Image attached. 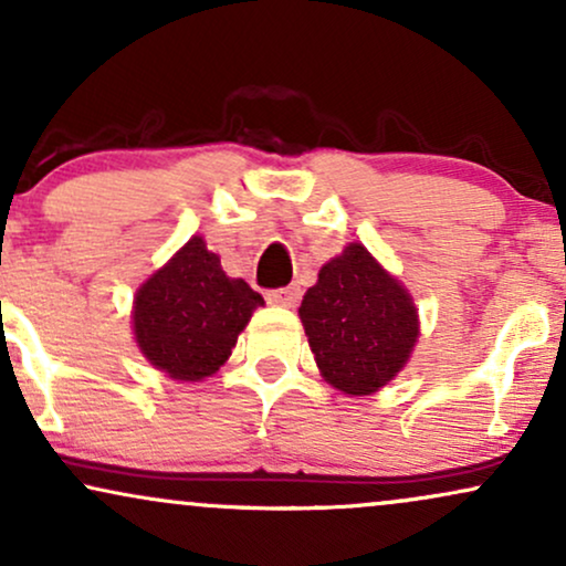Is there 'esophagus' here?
Returning a JSON list of instances; mask_svg holds the SVG:
<instances>
[{
    "label": "esophagus",
    "instance_id": "obj_1",
    "mask_svg": "<svg viewBox=\"0 0 566 566\" xmlns=\"http://www.w3.org/2000/svg\"><path fill=\"white\" fill-rule=\"evenodd\" d=\"M265 301L274 305H284V308H292V305L301 301V287H297V284H290V287L271 290L269 295H265Z\"/></svg>",
    "mask_w": 566,
    "mask_h": 566
}]
</instances>
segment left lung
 <instances>
[{"label": "left lung", "instance_id": "left-lung-1", "mask_svg": "<svg viewBox=\"0 0 566 566\" xmlns=\"http://www.w3.org/2000/svg\"><path fill=\"white\" fill-rule=\"evenodd\" d=\"M297 313L318 371L345 395L385 387L419 339L413 297L360 242L322 265Z\"/></svg>", "mask_w": 566, "mask_h": 566}]
</instances>
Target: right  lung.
<instances>
[{
	"mask_svg": "<svg viewBox=\"0 0 566 566\" xmlns=\"http://www.w3.org/2000/svg\"><path fill=\"white\" fill-rule=\"evenodd\" d=\"M263 297L231 279L202 237H192L136 290L134 339L155 369L200 382L227 364Z\"/></svg>",
	"mask_w": 566,
	"mask_h": 566,
	"instance_id": "right-lung-1",
	"label": "right lung"
}]
</instances>
